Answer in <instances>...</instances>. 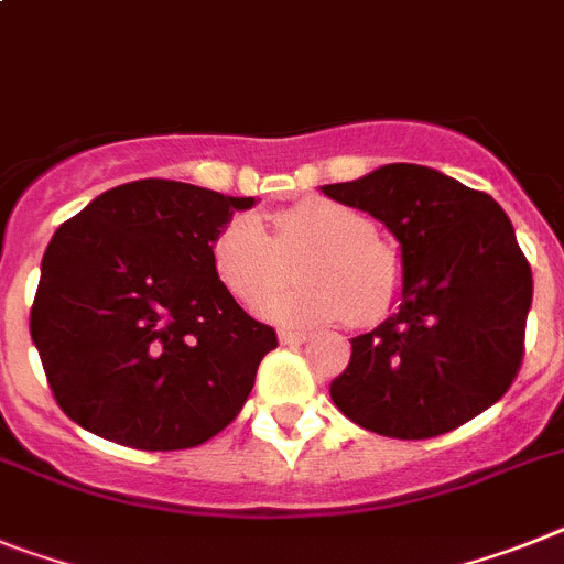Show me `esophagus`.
Listing matches in <instances>:
<instances>
[{"label": "esophagus", "mask_w": 564, "mask_h": 564, "mask_svg": "<svg viewBox=\"0 0 564 564\" xmlns=\"http://www.w3.org/2000/svg\"><path fill=\"white\" fill-rule=\"evenodd\" d=\"M308 339V334L291 332V328H282V332H279V343H282V346H305Z\"/></svg>", "instance_id": "34e87169"}]
</instances>
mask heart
<instances>
[{
  "label": "heart",
  "instance_id": "1",
  "mask_svg": "<svg viewBox=\"0 0 564 564\" xmlns=\"http://www.w3.org/2000/svg\"><path fill=\"white\" fill-rule=\"evenodd\" d=\"M288 258L297 260L303 282L262 305V314L282 325L316 328L348 316L357 325H375L403 296L406 268L400 250L377 236L371 216L332 198H302L276 209L271 236L256 216L236 213L209 245L218 282L248 308L284 281Z\"/></svg>",
  "mask_w": 564,
  "mask_h": 564
}]
</instances>
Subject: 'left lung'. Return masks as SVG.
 Segmentation results:
<instances>
[{"label":"left lung","mask_w":564,"mask_h":564,"mask_svg":"<svg viewBox=\"0 0 564 564\" xmlns=\"http://www.w3.org/2000/svg\"><path fill=\"white\" fill-rule=\"evenodd\" d=\"M398 236L403 302L351 339L332 400L362 430L423 441L458 430L513 386L524 357L533 273L505 209L438 170L389 164L323 187Z\"/></svg>","instance_id":"8db88e82"}]
</instances>
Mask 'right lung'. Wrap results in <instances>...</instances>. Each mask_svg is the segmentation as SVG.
Returning a JSON list of instances; mask_svg holds the SVG:
<instances>
[{
	"mask_svg": "<svg viewBox=\"0 0 564 564\" xmlns=\"http://www.w3.org/2000/svg\"><path fill=\"white\" fill-rule=\"evenodd\" d=\"M230 198L181 181L106 189L54 232L31 339L57 406L115 444L172 453L225 430L279 346L218 282L209 245Z\"/></svg>",
	"mask_w": 564,
	"mask_h": 564,
	"instance_id": "add662e5",
	"label": "right lung"
}]
</instances>
